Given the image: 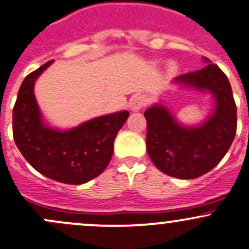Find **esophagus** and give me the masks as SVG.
I'll return each instance as SVG.
<instances>
[{"label": "esophagus", "instance_id": "1", "mask_svg": "<svg viewBox=\"0 0 249 249\" xmlns=\"http://www.w3.org/2000/svg\"><path fill=\"white\" fill-rule=\"evenodd\" d=\"M147 97L144 95H135L130 100V108H131V110H134V112H137L142 107H144L147 105Z\"/></svg>", "mask_w": 249, "mask_h": 249}]
</instances>
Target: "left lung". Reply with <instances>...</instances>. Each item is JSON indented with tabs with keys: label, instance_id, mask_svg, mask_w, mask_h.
I'll use <instances>...</instances> for the list:
<instances>
[{
	"label": "left lung",
	"instance_id": "left-lung-1",
	"mask_svg": "<svg viewBox=\"0 0 249 249\" xmlns=\"http://www.w3.org/2000/svg\"><path fill=\"white\" fill-rule=\"evenodd\" d=\"M201 70L172 80L180 87L212 95L213 109L202 123L182 124L161 102L144 112L147 152L161 172L180 179H193L217 166L236 135V105L224 72L206 57Z\"/></svg>",
	"mask_w": 249,
	"mask_h": 249
}]
</instances>
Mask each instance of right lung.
Masks as SVG:
<instances>
[{
  "instance_id": "1",
  "label": "right lung",
  "mask_w": 249,
  "mask_h": 249,
  "mask_svg": "<svg viewBox=\"0 0 249 249\" xmlns=\"http://www.w3.org/2000/svg\"><path fill=\"white\" fill-rule=\"evenodd\" d=\"M53 64L48 61L24 79L13 108V136L30 165L50 179L83 184L105 171L127 110L101 115L67 130L50 126L35 96V83Z\"/></svg>"
}]
</instances>
